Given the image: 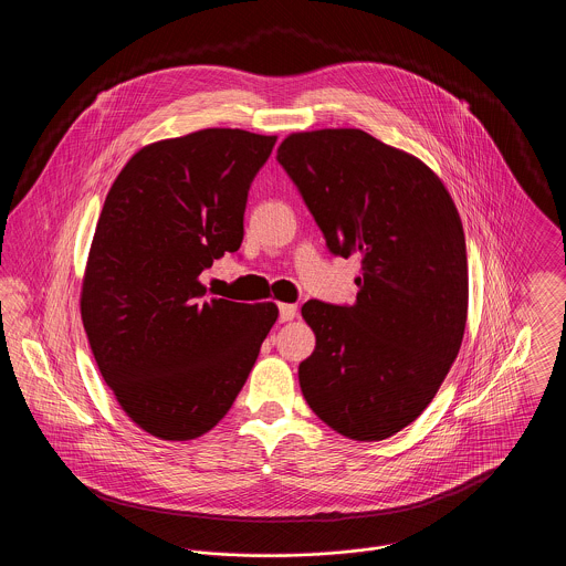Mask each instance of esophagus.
<instances>
[{
	"label": "esophagus",
	"instance_id": "34e87169",
	"mask_svg": "<svg viewBox=\"0 0 566 566\" xmlns=\"http://www.w3.org/2000/svg\"><path fill=\"white\" fill-rule=\"evenodd\" d=\"M296 314H298L296 305H290V303H281V305H279V321H281V323L294 321Z\"/></svg>",
	"mask_w": 566,
	"mask_h": 566
}]
</instances>
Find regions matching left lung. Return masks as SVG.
Returning <instances> with one entry per match:
<instances>
[{"instance_id": "left-lung-1", "label": "left lung", "mask_w": 566, "mask_h": 566, "mask_svg": "<svg viewBox=\"0 0 566 566\" xmlns=\"http://www.w3.org/2000/svg\"><path fill=\"white\" fill-rule=\"evenodd\" d=\"M276 161L333 254H361L353 305L307 301L316 333L301 361L305 401L350 440H386L431 403L455 361L469 312L460 213L442 180L359 128L283 139Z\"/></svg>"}]
</instances>
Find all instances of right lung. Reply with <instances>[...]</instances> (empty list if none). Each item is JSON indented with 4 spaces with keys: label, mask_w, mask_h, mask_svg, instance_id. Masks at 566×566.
I'll use <instances>...</instances> for the list:
<instances>
[{
    "label": "right lung",
    "mask_w": 566,
    "mask_h": 566,
    "mask_svg": "<svg viewBox=\"0 0 566 566\" xmlns=\"http://www.w3.org/2000/svg\"><path fill=\"white\" fill-rule=\"evenodd\" d=\"M276 137L205 128L133 155L88 250L81 314L128 418L193 440L231 409L279 318L274 303L209 298L202 270L240 250L248 189Z\"/></svg>",
    "instance_id": "1"
}]
</instances>
